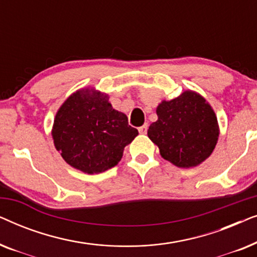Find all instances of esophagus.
<instances>
[{"label":"esophagus","instance_id":"34e87169","mask_svg":"<svg viewBox=\"0 0 257 257\" xmlns=\"http://www.w3.org/2000/svg\"><path fill=\"white\" fill-rule=\"evenodd\" d=\"M147 128H149V125L144 124L143 126H140V127L138 128V130H139V133H142V135H146V133H147Z\"/></svg>","mask_w":257,"mask_h":257}]
</instances>
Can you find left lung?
Listing matches in <instances>:
<instances>
[{"label": "left lung", "instance_id": "obj_1", "mask_svg": "<svg viewBox=\"0 0 257 257\" xmlns=\"http://www.w3.org/2000/svg\"><path fill=\"white\" fill-rule=\"evenodd\" d=\"M158 120L151 124L149 138L164 159L178 167H194L212 154L219 137L217 119L201 96L185 91L157 107Z\"/></svg>", "mask_w": 257, "mask_h": 257}]
</instances>
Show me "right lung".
Returning <instances> with one entry per match:
<instances>
[{
	"mask_svg": "<svg viewBox=\"0 0 257 257\" xmlns=\"http://www.w3.org/2000/svg\"><path fill=\"white\" fill-rule=\"evenodd\" d=\"M138 136L106 94L79 90L56 114L52 138L66 163L85 173H100L120 161L124 147Z\"/></svg>",
	"mask_w": 257,
	"mask_h": 257,
	"instance_id": "add662e5",
	"label": "right lung"
}]
</instances>
